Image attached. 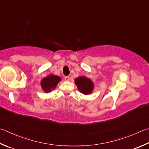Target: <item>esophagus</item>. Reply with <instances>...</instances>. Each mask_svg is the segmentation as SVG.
Here are the masks:
<instances>
[{
	"mask_svg": "<svg viewBox=\"0 0 149 149\" xmlns=\"http://www.w3.org/2000/svg\"><path fill=\"white\" fill-rule=\"evenodd\" d=\"M64 79H65V81H69V79H70V78H69V76H66V77H64Z\"/></svg>",
	"mask_w": 149,
	"mask_h": 149,
	"instance_id": "obj_1",
	"label": "esophagus"
}]
</instances>
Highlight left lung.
Returning <instances> with one entry per match:
<instances>
[{"label":"left lung","instance_id":"obj_1","mask_svg":"<svg viewBox=\"0 0 149 149\" xmlns=\"http://www.w3.org/2000/svg\"><path fill=\"white\" fill-rule=\"evenodd\" d=\"M75 84H77L78 90L85 95L91 93L94 88L92 81L85 77H80L76 78Z\"/></svg>","mask_w":149,"mask_h":149}]
</instances>
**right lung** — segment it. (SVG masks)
Masks as SVG:
<instances>
[{
    "instance_id": "add662e5",
    "label": "right lung",
    "mask_w": 149,
    "mask_h": 149,
    "mask_svg": "<svg viewBox=\"0 0 149 149\" xmlns=\"http://www.w3.org/2000/svg\"><path fill=\"white\" fill-rule=\"evenodd\" d=\"M60 80L61 78L58 76L50 74L41 80V85L43 91L48 93L51 91L52 89H54Z\"/></svg>"
}]
</instances>
